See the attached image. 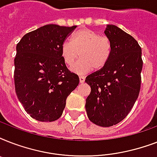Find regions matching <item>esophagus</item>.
Masks as SVG:
<instances>
[{
    "mask_svg": "<svg viewBox=\"0 0 157 157\" xmlns=\"http://www.w3.org/2000/svg\"><path fill=\"white\" fill-rule=\"evenodd\" d=\"M85 76H79V80H80V83H84L85 82Z\"/></svg>",
    "mask_w": 157,
    "mask_h": 157,
    "instance_id": "obj_1",
    "label": "esophagus"
}]
</instances>
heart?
Segmentation results:
<instances>
[{"instance_id": "obj_1", "label": "heart", "mask_w": 157, "mask_h": 157, "mask_svg": "<svg viewBox=\"0 0 157 157\" xmlns=\"http://www.w3.org/2000/svg\"><path fill=\"white\" fill-rule=\"evenodd\" d=\"M61 54L68 67L72 66L80 55L81 59L71 70L78 75H85L93 68L100 70L107 65L112 54V43L94 31L81 28L72 34L71 41L65 40L62 44Z\"/></svg>"}]
</instances>
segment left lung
I'll list each match as a JSON object with an SVG mask.
<instances>
[{
    "instance_id": "obj_1",
    "label": "left lung",
    "mask_w": 157,
    "mask_h": 157,
    "mask_svg": "<svg viewBox=\"0 0 157 157\" xmlns=\"http://www.w3.org/2000/svg\"><path fill=\"white\" fill-rule=\"evenodd\" d=\"M104 34L112 43V54L104 67L86 77L91 92L86 110L94 124L110 127L125 118L138 98L143 60L141 47L128 33L107 24Z\"/></svg>"
}]
</instances>
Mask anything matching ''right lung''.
<instances>
[{"label": "right lung", "instance_id": "right-lung-1", "mask_svg": "<svg viewBox=\"0 0 157 157\" xmlns=\"http://www.w3.org/2000/svg\"><path fill=\"white\" fill-rule=\"evenodd\" d=\"M76 28L47 24L25 34L16 46V94L36 121L59 119L78 86V76L67 68L61 54L62 44Z\"/></svg>", "mask_w": 157, "mask_h": 157}]
</instances>
